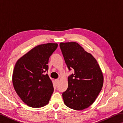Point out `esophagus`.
I'll list each match as a JSON object with an SVG mask.
<instances>
[{
	"label": "esophagus",
	"instance_id": "obj_1",
	"mask_svg": "<svg viewBox=\"0 0 123 123\" xmlns=\"http://www.w3.org/2000/svg\"><path fill=\"white\" fill-rule=\"evenodd\" d=\"M55 82H56V84H58V83H59V79H56L55 80Z\"/></svg>",
	"mask_w": 123,
	"mask_h": 123
}]
</instances>
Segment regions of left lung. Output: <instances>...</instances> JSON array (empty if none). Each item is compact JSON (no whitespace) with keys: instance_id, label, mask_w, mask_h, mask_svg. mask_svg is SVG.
Masks as SVG:
<instances>
[{"instance_id":"obj_1","label":"left lung","mask_w":123,"mask_h":123,"mask_svg":"<svg viewBox=\"0 0 123 123\" xmlns=\"http://www.w3.org/2000/svg\"><path fill=\"white\" fill-rule=\"evenodd\" d=\"M60 47L69 70L68 86L62 93L64 104L74 110L90 106L101 91L103 75L93 56L75 42H61Z\"/></svg>"}]
</instances>
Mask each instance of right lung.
<instances>
[{
  "instance_id": "1",
  "label": "right lung",
  "mask_w": 123,
  "mask_h": 123,
  "mask_svg": "<svg viewBox=\"0 0 123 123\" xmlns=\"http://www.w3.org/2000/svg\"><path fill=\"white\" fill-rule=\"evenodd\" d=\"M57 43L40 44L18 60L13 70L12 82L21 100L32 108L48 103L54 91L52 82L46 71L48 70L50 56Z\"/></svg>"
}]
</instances>
